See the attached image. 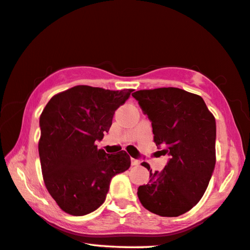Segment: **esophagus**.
Listing matches in <instances>:
<instances>
[{
    "mask_svg": "<svg viewBox=\"0 0 250 250\" xmlns=\"http://www.w3.org/2000/svg\"><path fill=\"white\" fill-rule=\"evenodd\" d=\"M131 165L132 166H139L140 165V160H138V159H131Z\"/></svg>",
    "mask_w": 250,
    "mask_h": 250,
    "instance_id": "1",
    "label": "esophagus"
}]
</instances>
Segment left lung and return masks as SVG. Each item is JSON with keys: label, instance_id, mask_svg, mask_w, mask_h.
Instances as JSON below:
<instances>
[{"label": "left lung", "instance_id": "obj_1", "mask_svg": "<svg viewBox=\"0 0 250 250\" xmlns=\"http://www.w3.org/2000/svg\"><path fill=\"white\" fill-rule=\"evenodd\" d=\"M151 121L157 146L168 154L161 171L150 170L138 188L140 203L161 217H178L198 204L216 165V120L204 99L178 88L140 90L132 94Z\"/></svg>", "mask_w": 250, "mask_h": 250}]
</instances>
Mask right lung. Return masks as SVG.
Masks as SVG:
<instances>
[{
  "label": "right lung",
  "mask_w": 250,
  "mask_h": 250,
  "mask_svg": "<svg viewBox=\"0 0 250 250\" xmlns=\"http://www.w3.org/2000/svg\"><path fill=\"white\" fill-rule=\"evenodd\" d=\"M132 90L77 85L54 96L40 117L39 154L45 187L63 211L84 216L104 203L113 176L128 170L124 150L98 149Z\"/></svg>",
  "instance_id": "obj_1"
}]
</instances>
